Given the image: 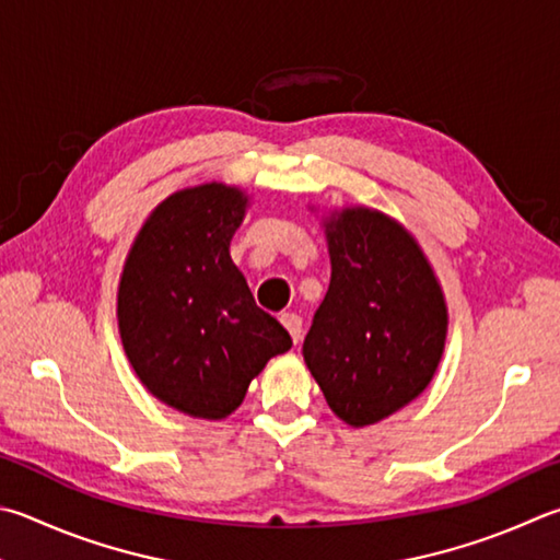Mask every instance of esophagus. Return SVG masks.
<instances>
[{
  "label": "esophagus",
  "instance_id": "34e87169",
  "mask_svg": "<svg viewBox=\"0 0 560 560\" xmlns=\"http://www.w3.org/2000/svg\"><path fill=\"white\" fill-rule=\"evenodd\" d=\"M281 323H283V328L289 330L293 342H299L301 340V332H303L301 315H296V313H281Z\"/></svg>",
  "mask_w": 560,
  "mask_h": 560
}]
</instances>
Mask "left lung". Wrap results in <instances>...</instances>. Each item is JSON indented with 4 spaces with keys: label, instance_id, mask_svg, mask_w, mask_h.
Returning <instances> with one entry per match:
<instances>
[{
    "label": "left lung",
    "instance_id": "left-lung-1",
    "mask_svg": "<svg viewBox=\"0 0 560 560\" xmlns=\"http://www.w3.org/2000/svg\"><path fill=\"white\" fill-rule=\"evenodd\" d=\"M330 287L303 340L325 401L352 429L419 399L448 340V303L419 240L382 210L345 206L320 218Z\"/></svg>",
    "mask_w": 560,
    "mask_h": 560
}]
</instances>
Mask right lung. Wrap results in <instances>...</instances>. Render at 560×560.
<instances>
[{
	"instance_id": "1",
	"label": "right lung",
	"mask_w": 560,
	"mask_h": 560,
	"mask_svg": "<svg viewBox=\"0 0 560 560\" xmlns=\"http://www.w3.org/2000/svg\"><path fill=\"white\" fill-rule=\"evenodd\" d=\"M249 192L210 180L151 210L117 287L121 348L141 386L192 419L222 421L291 335L254 303L230 242Z\"/></svg>"
}]
</instances>
